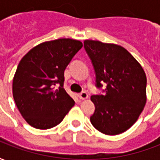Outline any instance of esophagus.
I'll return each instance as SVG.
<instances>
[{"label":"esophagus","mask_w":160,"mask_h":160,"mask_svg":"<svg viewBox=\"0 0 160 160\" xmlns=\"http://www.w3.org/2000/svg\"><path fill=\"white\" fill-rule=\"evenodd\" d=\"M78 97L80 98V99H87V98H88V94H87V92H80L79 95H78Z\"/></svg>","instance_id":"34e87169"}]
</instances>
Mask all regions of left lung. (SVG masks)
<instances>
[{"label": "left lung", "mask_w": 160, "mask_h": 160, "mask_svg": "<svg viewBox=\"0 0 160 160\" xmlns=\"http://www.w3.org/2000/svg\"><path fill=\"white\" fill-rule=\"evenodd\" d=\"M84 47L96 75V87L104 94L92 95L95 111L90 120L101 133L116 135L137 121L147 102V77L142 67L123 47L85 40Z\"/></svg>", "instance_id": "1"}]
</instances>
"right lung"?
Returning <instances> with one entry per match:
<instances>
[{
  "instance_id": "right-lung-1",
  "label": "right lung",
  "mask_w": 160,
  "mask_h": 160,
  "mask_svg": "<svg viewBox=\"0 0 160 160\" xmlns=\"http://www.w3.org/2000/svg\"><path fill=\"white\" fill-rule=\"evenodd\" d=\"M82 46L80 41L70 38L44 42L19 62L12 80V95L31 126L38 129L55 127L74 105L63 88L64 71Z\"/></svg>"
}]
</instances>
